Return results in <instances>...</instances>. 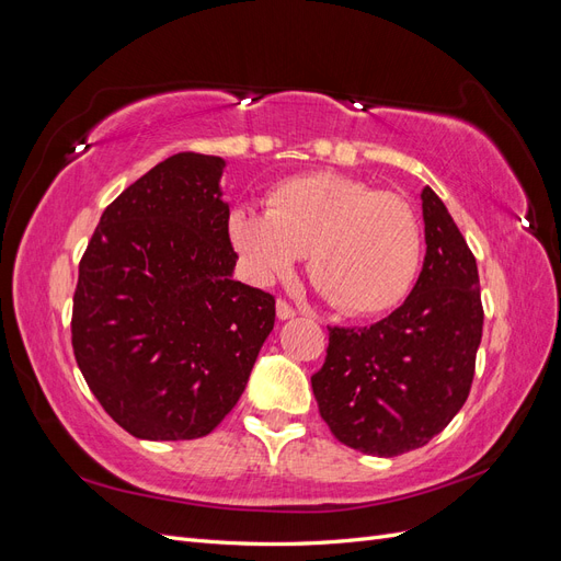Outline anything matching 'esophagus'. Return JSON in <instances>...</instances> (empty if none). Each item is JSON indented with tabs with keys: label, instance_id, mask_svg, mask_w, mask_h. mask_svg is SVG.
Here are the masks:
<instances>
[{
	"label": "esophagus",
	"instance_id": "1",
	"mask_svg": "<svg viewBox=\"0 0 561 561\" xmlns=\"http://www.w3.org/2000/svg\"><path fill=\"white\" fill-rule=\"evenodd\" d=\"M276 316H278V320H290V318L297 316V311H295L287 301L278 299V304H276Z\"/></svg>",
	"mask_w": 561,
	"mask_h": 561
}]
</instances>
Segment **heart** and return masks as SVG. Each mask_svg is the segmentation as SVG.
<instances>
[{
    "label": "heart",
    "instance_id": "heart-1",
    "mask_svg": "<svg viewBox=\"0 0 561 561\" xmlns=\"http://www.w3.org/2000/svg\"><path fill=\"white\" fill-rule=\"evenodd\" d=\"M229 239L257 283L290 276L309 252L313 285L346 316L393 309L421 262V227L410 203L336 173L276 184L266 210L236 206Z\"/></svg>",
    "mask_w": 561,
    "mask_h": 561
}]
</instances>
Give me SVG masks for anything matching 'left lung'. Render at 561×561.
<instances>
[{"label": "left lung", "mask_w": 561, "mask_h": 561, "mask_svg": "<svg viewBox=\"0 0 561 561\" xmlns=\"http://www.w3.org/2000/svg\"><path fill=\"white\" fill-rule=\"evenodd\" d=\"M426 257L414 290L369 328H330L311 377L339 443L369 456L428 445L461 410L482 342L478 262L439 196L421 192Z\"/></svg>", "instance_id": "left-lung-1"}]
</instances>
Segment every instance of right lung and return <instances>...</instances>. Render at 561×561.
Masks as SVG:
<instances>
[{
  "mask_svg": "<svg viewBox=\"0 0 561 561\" xmlns=\"http://www.w3.org/2000/svg\"><path fill=\"white\" fill-rule=\"evenodd\" d=\"M225 165L184 151L151 168L107 206L79 264L77 365L140 439L215 431L274 330L276 299L233 280Z\"/></svg>",
  "mask_w": 561,
  "mask_h": 561,
  "instance_id": "obj_1",
  "label": "right lung"
}]
</instances>
